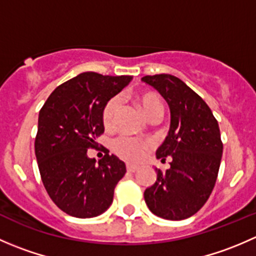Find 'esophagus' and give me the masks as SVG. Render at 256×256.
I'll use <instances>...</instances> for the list:
<instances>
[{
    "label": "esophagus",
    "instance_id": "1",
    "mask_svg": "<svg viewBox=\"0 0 256 256\" xmlns=\"http://www.w3.org/2000/svg\"><path fill=\"white\" fill-rule=\"evenodd\" d=\"M138 168V166H136V164H126V170H128V172H130V174L135 172Z\"/></svg>",
    "mask_w": 256,
    "mask_h": 256
}]
</instances>
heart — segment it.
Returning <instances> with one entry per match:
<instances>
[{
  "label": "heart",
  "mask_w": 256,
  "mask_h": 256,
  "mask_svg": "<svg viewBox=\"0 0 256 256\" xmlns=\"http://www.w3.org/2000/svg\"><path fill=\"white\" fill-rule=\"evenodd\" d=\"M138 104L147 118L154 114H162V102L158 95L152 92H142L138 96ZM120 108V100L116 96L106 102L102 110V125L106 128H112L115 120L116 112ZM148 141L141 140L131 136H118L112 141V151L121 158L130 162H138L144 156L148 150Z\"/></svg>",
  "instance_id": "heart-1"
}]
</instances>
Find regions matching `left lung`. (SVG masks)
Returning a JSON list of instances; mask_svg holds the SVG:
<instances>
[{"label": "left lung", "mask_w": 256, "mask_h": 256, "mask_svg": "<svg viewBox=\"0 0 256 256\" xmlns=\"http://www.w3.org/2000/svg\"><path fill=\"white\" fill-rule=\"evenodd\" d=\"M144 82L164 96L171 110V128L156 157L170 168H156L157 180L144 193L147 207L157 216L182 220L207 202L220 166L223 142L216 118L204 100L177 76H146Z\"/></svg>", "instance_id": "left-lung-1"}]
</instances>
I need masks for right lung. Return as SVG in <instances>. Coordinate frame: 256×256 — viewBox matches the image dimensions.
I'll use <instances>...</instances> for the list:
<instances>
[{"mask_svg": "<svg viewBox=\"0 0 256 256\" xmlns=\"http://www.w3.org/2000/svg\"><path fill=\"white\" fill-rule=\"evenodd\" d=\"M131 79L82 73L56 86L40 109L34 141L40 178L50 200L69 216L104 213L125 176V164L115 154L108 151L96 164L88 150L98 148L96 138L104 132V105Z\"/></svg>", "mask_w": 256, "mask_h": 256, "instance_id": "1", "label": "right lung"}]
</instances>
